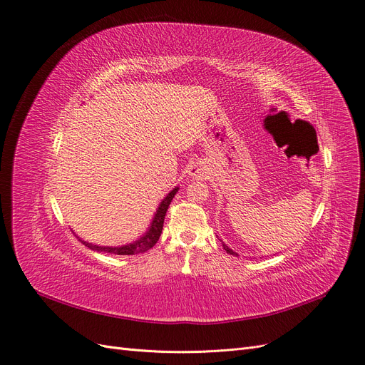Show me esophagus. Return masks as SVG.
Returning <instances> with one entry per match:
<instances>
[{"label":"esophagus","instance_id":"esophagus-1","mask_svg":"<svg viewBox=\"0 0 365 365\" xmlns=\"http://www.w3.org/2000/svg\"><path fill=\"white\" fill-rule=\"evenodd\" d=\"M189 176L190 178H195V179H200L204 176V168L197 163V164H192L189 167Z\"/></svg>","mask_w":365,"mask_h":365}]
</instances>
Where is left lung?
<instances>
[{"label":"left lung","mask_w":365,"mask_h":365,"mask_svg":"<svg viewBox=\"0 0 365 365\" xmlns=\"http://www.w3.org/2000/svg\"><path fill=\"white\" fill-rule=\"evenodd\" d=\"M223 244V242H222ZM223 248H225V250H226V253H229V255H234V256H238L234 250H231V248H229L226 244H223Z\"/></svg>","instance_id":"obj_1"}]
</instances>
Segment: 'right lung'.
Masks as SVG:
<instances>
[{"label": "right lung", "mask_w": 365, "mask_h": 365, "mask_svg": "<svg viewBox=\"0 0 365 365\" xmlns=\"http://www.w3.org/2000/svg\"><path fill=\"white\" fill-rule=\"evenodd\" d=\"M179 190V187H175L171 192L161 201L155 216L152 219V223L149 226L148 231L145 232L143 237H140L138 241H133L127 245H121V247H103V245H94L90 242H86L81 240V242H84L86 247H88L90 250L94 252H101V253H109V255H118V256H133V255H139V253H145L148 252L149 248H152L153 245L157 244V241L161 237L163 232V225H164V219H165V213L167 208L171 202V200L175 198L176 192Z\"/></svg>", "instance_id": "add662e5"}]
</instances>
